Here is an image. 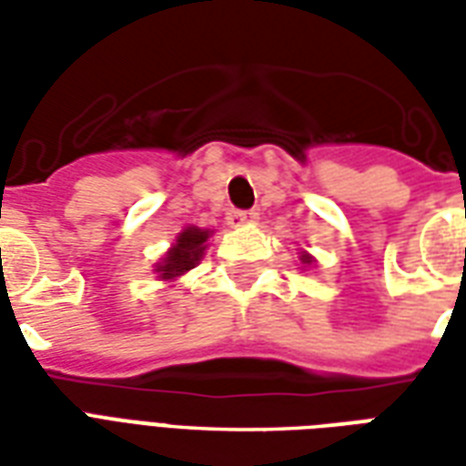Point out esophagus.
Returning <instances> with one entry per match:
<instances>
[{"label": "esophagus", "mask_w": 466, "mask_h": 466, "mask_svg": "<svg viewBox=\"0 0 466 466\" xmlns=\"http://www.w3.org/2000/svg\"><path fill=\"white\" fill-rule=\"evenodd\" d=\"M257 219H259V214H257V212H232V214H229V224H232V227L254 224Z\"/></svg>", "instance_id": "1"}]
</instances>
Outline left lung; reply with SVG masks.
<instances>
[{"instance_id":"obj_1","label":"left lung","mask_w":466,"mask_h":466,"mask_svg":"<svg viewBox=\"0 0 466 466\" xmlns=\"http://www.w3.org/2000/svg\"><path fill=\"white\" fill-rule=\"evenodd\" d=\"M299 259H302V264H312V257H309L307 252H302V257H299Z\"/></svg>"}]
</instances>
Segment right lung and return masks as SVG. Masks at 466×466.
<instances>
[{
	"label": "right lung",
	"instance_id": "add662e5",
	"mask_svg": "<svg viewBox=\"0 0 466 466\" xmlns=\"http://www.w3.org/2000/svg\"><path fill=\"white\" fill-rule=\"evenodd\" d=\"M209 229H199V227H187L179 232L177 242L172 244V249L164 254V259L157 264L154 272L159 274V279L169 282L182 277L184 272L194 269V264H199L207 249V239H209Z\"/></svg>",
	"mask_w": 466,
	"mask_h": 466
}]
</instances>
